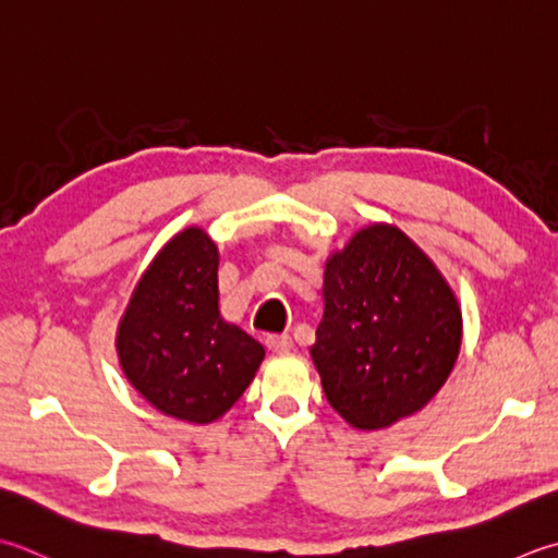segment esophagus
<instances>
[{"label":"esophagus","instance_id":"1","mask_svg":"<svg viewBox=\"0 0 558 558\" xmlns=\"http://www.w3.org/2000/svg\"><path fill=\"white\" fill-rule=\"evenodd\" d=\"M266 345L272 353H288L292 351V338L288 333H270L266 338Z\"/></svg>","mask_w":558,"mask_h":558}]
</instances>
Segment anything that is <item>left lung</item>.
I'll use <instances>...</instances> for the list:
<instances>
[{
	"label": "left lung",
	"mask_w": 558,
	"mask_h": 558,
	"mask_svg": "<svg viewBox=\"0 0 558 558\" xmlns=\"http://www.w3.org/2000/svg\"><path fill=\"white\" fill-rule=\"evenodd\" d=\"M462 312L433 260L397 227L360 229L326 260L312 345L324 395L360 430L423 409L450 377Z\"/></svg>",
	"instance_id": "1"
}]
</instances>
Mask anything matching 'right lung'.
Instances as JSON below:
<instances>
[{"instance_id":"1","label":"right lung","mask_w":558,"mask_h":558,"mask_svg":"<svg viewBox=\"0 0 558 558\" xmlns=\"http://www.w3.org/2000/svg\"><path fill=\"white\" fill-rule=\"evenodd\" d=\"M220 254L189 227L163 246L118 326L123 373L151 407L189 423L220 418L244 395L266 351L217 307Z\"/></svg>"}]
</instances>
